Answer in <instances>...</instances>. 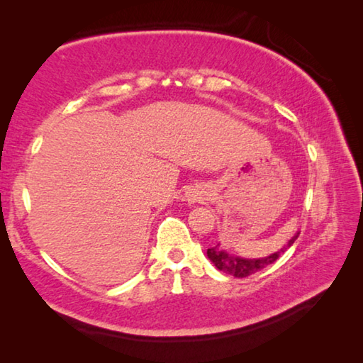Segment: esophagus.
<instances>
[{
	"instance_id": "34e87169",
	"label": "esophagus",
	"mask_w": 363,
	"mask_h": 363,
	"mask_svg": "<svg viewBox=\"0 0 363 363\" xmlns=\"http://www.w3.org/2000/svg\"><path fill=\"white\" fill-rule=\"evenodd\" d=\"M186 196H187L189 201H199L201 199V192H200V190L192 189V190H189V192L186 194Z\"/></svg>"
}]
</instances>
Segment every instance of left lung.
Instances as JSON below:
<instances>
[{"instance_id": "left-lung-1", "label": "left lung", "mask_w": 363, "mask_h": 363, "mask_svg": "<svg viewBox=\"0 0 363 363\" xmlns=\"http://www.w3.org/2000/svg\"><path fill=\"white\" fill-rule=\"evenodd\" d=\"M298 235H299V232L294 233L290 240H288L286 247L280 248L279 251H275V253L269 255L266 257H257V259H247V257L227 253L225 250L219 247V243L216 245V247L208 248L206 255H208V257H210V261L214 264V266H216V269L223 270V272L229 274V275H233V277L242 279V277H248V275L255 274V272H257V270H261L266 266H269V264L277 261L279 256L281 253H285L286 248L291 247L294 240L298 238Z\"/></svg>"}]
</instances>
